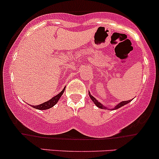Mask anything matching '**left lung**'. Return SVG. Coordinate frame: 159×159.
<instances>
[{
    "instance_id": "8db88e82",
    "label": "left lung",
    "mask_w": 159,
    "mask_h": 159,
    "mask_svg": "<svg viewBox=\"0 0 159 159\" xmlns=\"http://www.w3.org/2000/svg\"><path fill=\"white\" fill-rule=\"evenodd\" d=\"M89 96H90V98H91V100H92V102H94V104H95L96 106L98 107L99 108H102V109H105V108H106V107H105V106H104V105H102V104L100 103V102H98V101L96 100L95 98L93 97V96L91 95V94H89ZM130 102H131V101H130V100H129V101H124V102H121V103H119L118 105H116V106L115 107V108H114V109H118V108H121V107L124 106V105H126V104L129 103ZM114 109H113V110H114Z\"/></svg>"
}]
</instances>
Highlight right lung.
Returning a JSON list of instances; mask_svg holds the SVG:
<instances>
[{"mask_svg": "<svg viewBox=\"0 0 159 159\" xmlns=\"http://www.w3.org/2000/svg\"><path fill=\"white\" fill-rule=\"evenodd\" d=\"M65 88L62 90V91H61L58 94H57L56 96L53 97L51 100L48 101V102H44V103H43V104H41V105H36V106L33 105L32 107L34 108H36V109H38V110H46V109H48V108H52V107L54 106V105H55L57 102H58V100L60 99V98L61 97L62 94H63L64 91H65Z\"/></svg>", "mask_w": 159, "mask_h": 159, "instance_id": "1", "label": "right lung"}]
</instances>
